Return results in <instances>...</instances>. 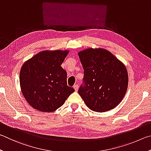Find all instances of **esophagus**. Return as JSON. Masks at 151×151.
Masks as SVG:
<instances>
[{
    "label": "esophagus",
    "instance_id": "obj_1",
    "mask_svg": "<svg viewBox=\"0 0 151 151\" xmlns=\"http://www.w3.org/2000/svg\"><path fill=\"white\" fill-rule=\"evenodd\" d=\"M73 88H74V89H75L76 91H77L78 89V84H76V85H74Z\"/></svg>",
    "mask_w": 151,
    "mask_h": 151
}]
</instances>
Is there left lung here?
Returning <instances> with one entry per match:
<instances>
[{
  "mask_svg": "<svg viewBox=\"0 0 151 151\" xmlns=\"http://www.w3.org/2000/svg\"><path fill=\"white\" fill-rule=\"evenodd\" d=\"M84 70L85 86L78 93L89 109L105 112L120 104L128 87L124 63L104 48H87L78 52Z\"/></svg>",
  "mask_w": 151,
  "mask_h": 151,
  "instance_id": "1",
  "label": "left lung"
}]
</instances>
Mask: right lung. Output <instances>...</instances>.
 Instances as JSON below:
<instances>
[{"mask_svg":"<svg viewBox=\"0 0 151 151\" xmlns=\"http://www.w3.org/2000/svg\"><path fill=\"white\" fill-rule=\"evenodd\" d=\"M69 50H44L26 60L20 71L21 91L34 109L53 112L74 92L67 85V72L62 63Z\"/></svg>","mask_w":151,"mask_h":151,"instance_id":"right-lung-1","label":"right lung"}]
</instances>
